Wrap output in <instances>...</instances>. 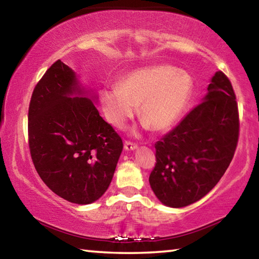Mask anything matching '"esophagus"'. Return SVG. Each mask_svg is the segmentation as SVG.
Instances as JSON below:
<instances>
[{
  "label": "esophagus",
  "instance_id": "1",
  "mask_svg": "<svg viewBox=\"0 0 259 259\" xmlns=\"http://www.w3.org/2000/svg\"><path fill=\"white\" fill-rule=\"evenodd\" d=\"M124 149L126 150V151H134V150L137 149V144H135V143H131V142L126 141L124 143Z\"/></svg>",
  "mask_w": 259,
  "mask_h": 259
}]
</instances>
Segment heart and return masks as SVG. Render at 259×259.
<instances>
[{"label": "heart", "mask_w": 259, "mask_h": 259, "mask_svg": "<svg viewBox=\"0 0 259 259\" xmlns=\"http://www.w3.org/2000/svg\"><path fill=\"white\" fill-rule=\"evenodd\" d=\"M193 80L186 72L173 66H154L130 73L118 86L101 94L107 121L122 126L134 116L138 106L144 128L168 130L184 113L192 98Z\"/></svg>", "instance_id": "obj_1"}]
</instances>
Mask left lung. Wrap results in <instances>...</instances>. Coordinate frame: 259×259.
Listing matches in <instances>:
<instances>
[{"label":"left lung","mask_w":259,"mask_h":259,"mask_svg":"<svg viewBox=\"0 0 259 259\" xmlns=\"http://www.w3.org/2000/svg\"><path fill=\"white\" fill-rule=\"evenodd\" d=\"M238 109L229 79L216 72L202 102L154 144L149 178L159 201L181 208L208 194L233 159L238 142Z\"/></svg>","instance_id":"left-lung-1"}]
</instances>
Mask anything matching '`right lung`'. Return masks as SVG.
<instances>
[{"instance_id": "1", "label": "right lung", "mask_w": 259, "mask_h": 259, "mask_svg": "<svg viewBox=\"0 0 259 259\" xmlns=\"http://www.w3.org/2000/svg\"><path fill=\"white\" fill-rule=\"evenodd\" d=\"M98 95L61 60L34 87L29 106V148L50 190L72 203L105 194L123 150L121 137L100 116Z\"/></svg>"}]
</instances>
